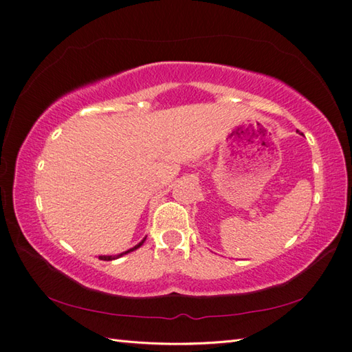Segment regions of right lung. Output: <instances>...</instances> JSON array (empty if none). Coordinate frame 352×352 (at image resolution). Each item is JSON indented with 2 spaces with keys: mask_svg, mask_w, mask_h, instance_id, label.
<instances>
[{
  "mask_svg": "<svg viewBox=\"0 0 352 352\" xmlns=\"http://www.w3.org/2000/svg\"><path fill=\"white\" fill-rule=\"evenodd\" d=\"M145 241V239H144ZM144 241L142 242H139L136 247H133V248H130L129 251H125V253H122V254H118V256H99V258H101V261H115V258H118V257H121V256H124V254H127V253H130V251H135V250H138L139 247H141V245L144 243Z\"/></svg>",
  "mask_w": 352,
  "mask_h": 352,
  "instance_id": "right-lung-1",
  "label": "right lung"
}]
</instances>
